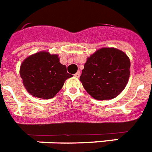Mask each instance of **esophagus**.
I'll return each mask as SVG.
<instances>
[{"label":"esophagus","instance_id":"1","mask_svg":"<svg viewBox=\"0 0 152 152\" xmlns=\"http://www.w3.org/2000/svg\"><path fill=\"white\" fill-rule=\"evenodd\" d=\"M80 75H81V73H80V71H77V72L76 73V74H75V75H74V76H75V77H80Z\"/></svg>","mask_w":152,"mask_h":152}]
</instances>
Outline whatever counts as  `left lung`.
Listing matches in <instances>:
<instances>
[{
	"instance_id": "obj_1",
	"label": "left lung",
	"mask_w": 152,
	"mask_h": 152,
	"mask_svg": "<svg viewBox=\"0 0 152 152\" xmlns=\"http://www.w3.org/2000/svg\"><path fill=\"white\" fill-rule=\"evenodd\" d=\"M130 60L115 48H102L87 59L80 81L86 92L98 100L119 95L128 83Z\"/></svg>"
}]
</instances>
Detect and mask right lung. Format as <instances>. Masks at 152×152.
<instances>
[{
    "label": "right lung",
    "mask_w": 152,
    "mask_h": 152,
    "mask_svg": "<svg viewBox=\"0 0 152 152\" xmlns=\"http://www.w3.org/2000/svg\"><path fill=\"white\" fill-rule=\"evenodd\" d=\"M20 77L24 87L33 96L51 99L72 77L65 65L60 64L56 54L39 52L24 59L20 66Z\"/></svg>",
    "instance_id": "obj_1"
}]
</instances>
